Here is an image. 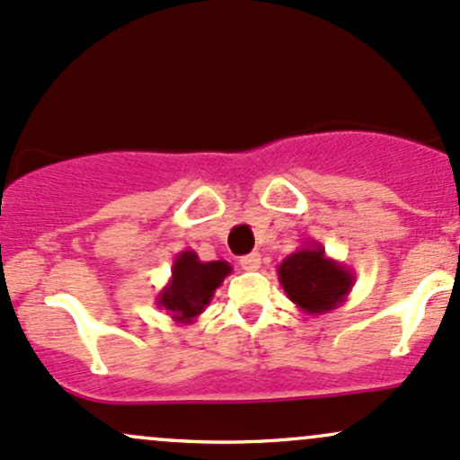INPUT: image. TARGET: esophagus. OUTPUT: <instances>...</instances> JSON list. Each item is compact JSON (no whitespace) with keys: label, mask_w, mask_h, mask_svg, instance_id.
Listing matches in <instances>:
<instances>
[{"label":"esophagus","mask_w":460,"mask_h":460,"mask_svg":"<svg viewBox=\"0 0 460 460\" xmlns=\"http://www.w3.org/2000/svg\"><path fill=\"white\" fill-rule=\"evenodd\" d=\"M241 268L248 270V271L259 270L261 268V254H259V252H252V254L241 256Z\"/></svg>","instance_id":"obj_1"}]
</instances>
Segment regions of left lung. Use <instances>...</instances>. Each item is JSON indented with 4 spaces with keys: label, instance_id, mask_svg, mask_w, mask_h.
<instances>
[{
    "label": "left lung",
    "instance_id": "8db88e82",
    "mask_svg": "<svg viewBox=\"0 0 460 460\" xmlns=\"http://www.w3.org/2000/svg\"><path fill=\"white\" fill-rule=\"evenodd\" d=\"M276 271L288 298L309 315L338 309L355 283L353 271L344 263L329 259L323 245L315 241L289 254Z\"/></svg>",
    "mask_w": 460,
    "mask_h": 460
}]
</instances>
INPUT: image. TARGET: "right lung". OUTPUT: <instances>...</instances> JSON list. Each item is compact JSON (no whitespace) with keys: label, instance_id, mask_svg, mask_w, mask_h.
Wrapping results in <instances>:
<instances>
[{"label":"right lung","instance_id":"obj_1","mask_svg":"<svg viewBox=\"0 0 460 460\" xmlns=\"http://www.w3.org/2000/svg\"><path fill=\"white\" fill-rule=\"evenodd\" d=\"M232 271L226 261H199L195 250H181L171 268V279L155 296L175 324H192L208 307L217 288Z\"/></svg>","mask_w":460,"mask_h":460}]
</instances>
